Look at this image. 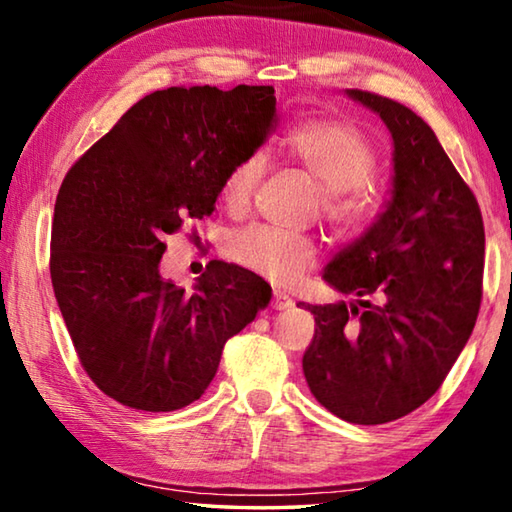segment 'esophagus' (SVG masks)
<instances>
[{"instance_id": "esophagus-1", "label": "esophagus", "mask_w": 512, "mask_h": 512, "mask_svg": "<svg viewBox=\"0 0 512 512\" xmlns=\"http://www.w3.org/2000/svg\"><path fill=\"white\" fill-rule=\"evenodd\" d=\"M293 305H296V302H293V298H289L287 293H282V291H273V302H271V307H273V309H277V311H284V309H291Z\"/></svg>"}]
</instances>
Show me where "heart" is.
<instances>
[{"instance_id":"1","label":"heart","mask_w":512,"mask_h":512,"mask_svg":"<svg viewBox=\"0 0 512 512\" xmlns=\"http://www.w3.org/2000/svg\"><path fill=\"white\" fill-rule=\"evenodd\" d=\"M284 151L320 187V207L327 223L352 237L370 223L377 210L368 178L377 169L370 137L350 121L305 117L284 135ZM266 171L262 151H248L230 164L221 183V201L232 212H244ZM223 253L275 284H291L316 262L314 241L268 225H248L225 237Z\"/></svg>"}]
</instances>
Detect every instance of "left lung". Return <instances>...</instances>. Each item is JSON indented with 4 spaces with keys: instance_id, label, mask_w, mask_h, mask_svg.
<instances>
[{
    "instance_id": "8db88e82",
    "label": "left lung",
    "mask_w": 512,
    "mask_h": 512,
    "mask_svg": "<svg viewBox=\"0 0 512 512\" xmlns=\"http://www.w3.org/2000/svg\"><path fill=\"white\" fill-rule=\"evenodd\" d=\"M393 137L386 210L325 266L359 300L305 305L316 332L302 357L309 391L352 424H384L438 391L470 339L483 293L479 203L436 133L411 108L348 90Z\"/></svg>"
}]
</instances>
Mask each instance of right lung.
<instances>
[{"instance_id": "obj_1", "label": "right lung", "mask_w": 512, "mask_h": 512, "mask_svg": "<svg viewBox=\"0 0 512 512\" xmlns=\"http://www.w3.org/2000/svg\"><path fill=\"white\" fill-rule=\"evenodd\" d=\"M275 124L271 85L146 94L60 185L51 284L83 370L137 411L196 402L230 336L271 302L246 268L212 259L192 293L160 275L164 239L214 212L230 164Z\"/></svg>"}]
</instances>
